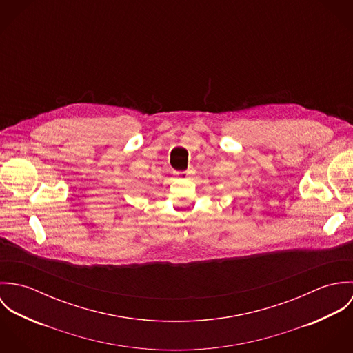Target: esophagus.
<instances>
[{"label": "esophagus", "instance_id": "1", "mask_svg": "<svg viewBox=\"0 0 353 353\" xmlns=\"http://www.w3.org/2000/svg\"><path fill=\"white\" fill-rule=\"evenodd\" d=\"M190 174H192V171H178V172H175V175L178 178H189Z\"/></svg>", "mask_w": 353, "mask_h": 353}]
</instances>
